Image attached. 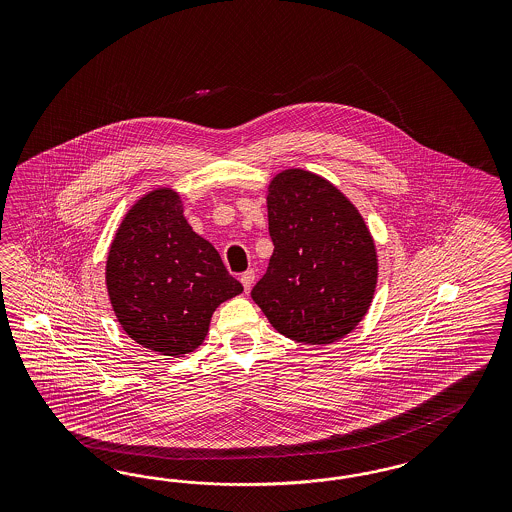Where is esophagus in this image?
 <instances>
[{
    "mask_svg": "<svg viewBox=\"0 0 512 512\" xmlns=\"http://www.w3.org/2000/svg\"><path fill=\"white\" fill-rule=\"evenodd\" d=\"M240 281H242L246 293H249V289L253 287V281H255V272H253V270H246V272L240 276Z\"/></svg>",
    "mask_w": 512,
    "mask_h": 512,
    "instance_id": "esophagus-1",
    "label": "esophagus"
}]
</instances>
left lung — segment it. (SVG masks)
I'll return each mask as SVG.
<instances>
[{"label": "left lung", "instance_id": "8db88e82", "mask_svg": "<svg viewBox=\"0 0 512 512\" xmlns=\"http://www.w3.org/2000/svg\"><path fill=\"white\" fill-rule=\"evenodd\" d=\"M274 253L251 298L279 334L310 345L347 336L377 285V253L355 204L328 180L287 169L268 186Z\"/></svg>", "mask_w": 512, "mask_h": 512}]
</instances>
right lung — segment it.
<instances>
[{
    "label": "right lung",
    "mask_w": 512,
    "mask_h": 512,
    "mask_svg": "<svg viewBox=\"0 0 512 512\" xmlns=\"http://www.w3.org/2000/svg\"><path fill=\"white\" fill-rule=\"evenodd\" d=\"M105 274L125 334L165 357L195 351L217 306L244 291L216 248L191 229L169 187L150 191L125 214Z\"/></svg>",
    "instance_id": "obj_1"
}]
</instances>
